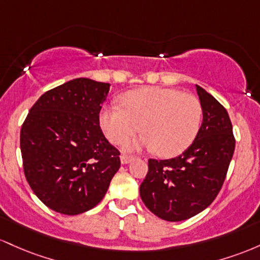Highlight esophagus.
I'll list each match as a JSON object with an SVG mask.
<instances>
[{
	"instance_id": "1",
	"label": "esophagus",
	"mask_w": 260,
	"mask_h": 260,
	"mask_svg": "<svg viewBox=\"0 0 260 260\" xmlns=\"http://www.w3.org/2000/svg\"><path fill=\"white\" fill-rule=\"evenodd\" d=\"M120 161L122 165H127V163H130L131 161H133V157L127 156V154H122V156L120 157Z\"/></svg>"
}]
</instances>
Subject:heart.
Wrapping results in <instances>:
<instances>
[{"instance_id": "heart-1", "label": "heart", "mask_w": 260, "mask_h": 260, "mask_svg": "<svg viewBox=\"0 0 260 260\" xmlns=\"http://www.w3.org/2000/svg\"><path fill=\"white\" fill-rule=\"evenodd\" d=\"M203 107L193 94L163 87H144L125 93L122 107L102 108L99 125L110 142L121 145L142 129L145 135L126 145L146 147L162 157L184 152L199 133Z\"/></svg>"}]
</instances>
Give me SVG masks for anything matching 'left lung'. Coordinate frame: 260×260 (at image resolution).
<instances>
[{
    "instance_id": "8db88e82",
    "label": "left lung",
    "mask_w": 260,
    "mask_h": 260,
    "mask_svg": "<svg viewBox=\"0 0 260 260\" xmlns=\"http://www.w3.org/2000/svg\"><path fill=\"white\" fill-rule=\"evenodd\" d=\"M203 122L193 144L171 159H150L140 185L147 209L162 220L178 222L205 210L217 197L235 152L227 110L200 86Z\"/></svg>"
}]
</instances>
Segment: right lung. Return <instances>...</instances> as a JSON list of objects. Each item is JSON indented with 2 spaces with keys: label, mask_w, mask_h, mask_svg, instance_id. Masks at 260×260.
Returning <instances> with one entry per match:
<instances>
[{
  "label": "right lung",
  "mask_w": 260,
  "mask_h": 260,
  "mask_svg": "<svg viewBox=\"0 0 260 260\" xmlns=\"http://www.w3.org/2000/svg\"><path fill=\"white\" fill-rule=\"evenodd\" d=\"M110 84L81 77L45 92L20 130L23 168L34 194L63 215L88 211L120 168L99 126Z\"/></svg>",
  "instance_id": "1"
}]
</instances>
